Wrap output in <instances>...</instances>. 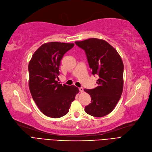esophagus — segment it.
I'll list each match as a JSON object with an SVG mask.
<instances>
[{
	"label": "esophagus",
	"instance_id": "1",
	"mask_svg": "<svg viewBox=\"0 0 152 152\" xmlns=\"http://www.w3.org/2000/svg\"><path fill=\"white\" fill-rule=\"evenodd\" d=\"M79 90H80V91L81 92H83L84 91V89H83V88H79Z\"/></svg>",
	"mask_w": 152,
	"mask_h": 152
}]
</instances>
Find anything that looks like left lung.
<instances>
[{
	"label": "left lung",
	"instance_id": "8db88e82",
	"mask_svg": "<svg viewBox=\"0 0 152 152\" xmlns=\"http://www.w3.org/2000/svg\"><path fill=\"white\" fill-rule=\"evenodd\" d=\"M75 43L84 50L92 74L99 76L96 88L84 89L91 97L85 112L94 117H104L114 110L122 93L124 64L121 57L104 39L91 38Z\"/></svg>",
	"mask_w": 152,
	"mask_h": 152
}]
</instances>
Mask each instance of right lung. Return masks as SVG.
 <instances>
[{
  "label": "right lung",
  "instance_id": "1",
  "mask_svg": "<svg viewBox=\"0 0 152 152\" xmlns=\"http://www.w3.org/2000/svg\"><path fill=\"white\" fill-rule=\"evenodd\" d=\"M74 43L48 42L33 55L28 64L29 89L42 113L51 118H60L69 112L71 102L79 92L77 87L60 84L56 80L64 55Z\"/></svg>",
  "mask_w": 152,
  "mask_h": 152
}]
</instances>
